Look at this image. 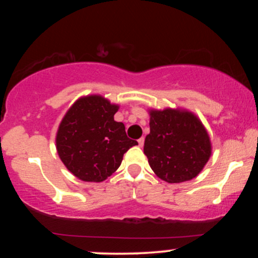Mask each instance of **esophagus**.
Returning a JSON list of instances; mask_svg holds the SVG:
<instances>
[{"label":"esophagus","mask_w":258,"mask_h":258,"mask_svg":"<svg viewBox=\"0 0 258 258\" xmlns=\"http://www.w3.org/2000/svg\"><path fill=\"white\" fill-rule=\"evenodd\" d=\"M138 144H139V147H143V144H144V138L143 137L138 139Z\"/></svg>","instance_id":"esophagus-1"}]
</instances>
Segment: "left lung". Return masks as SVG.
I'll use <instances>...</instances> for the list:
<instances>
[{
	"label": "left lung",
	"instance_id": "8db88e82",
	"mask_svg": "<svg viewBox=\"0 0 258 258\" xmlns=\"http://www.w3.org/2000/svg\"><path fill=\"white\" fill-rule=\"evenodd\" d=\"M149 116L144 154L154 173L167 183L195 178L212 153L210 136L199 117L178 108L150 109Z\"/></svg>",
	"mask_w": 258,
	"mask_h": 258
}]
</instances>
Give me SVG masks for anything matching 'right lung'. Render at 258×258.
Masks as SVG:
<instances>
[{"label":"right lung","instance_id":"obj_1","mask_svg":"<svg viewBox=\"0 0 258 258\" xmlns=\"http://www.w3.org/2000/svg\"><path fill=\"white\" fill-rule=\"evenodd\" d=\"M119 105L99 94L81 97L70 106L55 136L65 167L84 182H103L119 168L123 154L138 143L114 120Z\"/></svg>","mask_w":258,"mask_h":258}]
</instances>
